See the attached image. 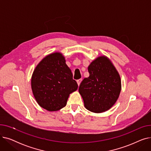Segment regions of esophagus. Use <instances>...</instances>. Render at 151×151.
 Masks as SVG:
<instances>
[{"label":"esophagus","mask_w":151,"mask_h":151,"mask_svg":"<svg viewBox=\"0 0 151 151\" xmlns=\"http://www.w3.org/2000/svg\"><path fill=\"white\" fill-rule=\"evenodd\" d=\"M81 81H82L81 79H80V80H77V83H78V86H80V84Z\"/></svg>","instance_id":"esophagus-1"}]
</instances>
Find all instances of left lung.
<instances>
[{
	"mask_svg": "<svg viewBox=\"0 0 151 151\" xmlns=\"http://www.w3.org/2000/svg\"><path fill=\"white\" fill-rule=\"evenodd\" d=\"M89 76L79 87L84 106L93 113L109 109L117 101L121 89L119 75L105 56L97 58L88 67Z\"/></svg>",
	"mask_w": 151,
	"mask_h": 151,
	"instance_id": "left-lung-1",
	"label": "left lung"
}]
</instances>
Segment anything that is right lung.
<instances>
[{
    "label": "right lung",
    "instance_id": "add662e5",
    "mask_svg": "<svg viewBox=\"0 0 151 151\" xmlns=\"http://www.w3.org/2000/svg\"><path fill=\"white\" fill-rule=\"evenodd\" d=\"M32 90L38 105L54 111L66 106L70 93L78 89V84L65 63L62 54L47 55L34 71L31 80Z\"/></svg>",
    "mask_w": 151,
    "mask_h": 151
}]
</instances>
